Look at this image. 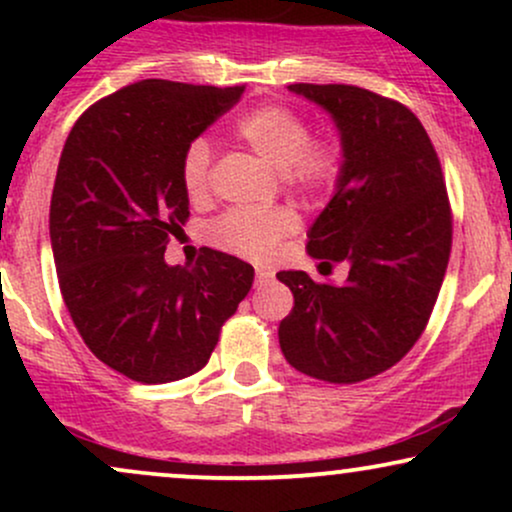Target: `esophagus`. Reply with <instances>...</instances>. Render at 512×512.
<instances>
[{
	"label": "esophagus",
	"instance_id": "esophagus-1",
	"mask_svg": "<svg viewBox=\"0 0 512 512\" xmlns=\"http://www.w3.org/2000/svg\"><path fill=\"white\" fill-rule=\"evenodd\" d=\"M272 279H274V272H272V269H257L255 284H264V281H272Z\"/></svg>",
	"mask_w": 512,
	"mask_h": 512
}]
</instances>
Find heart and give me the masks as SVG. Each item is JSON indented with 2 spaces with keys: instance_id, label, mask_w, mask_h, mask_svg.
I'll use <instances>...</instances> for the list:
<instances>
[{
  "instance_id": "obj_1",
  "label": "heart",
  "mask_w": 512,
  "mask_h": 512,
  "mask_svg": "<svg viewBox=\"0 0 512 512\" xmlns=\"http://www.w3.org/2000/svg\"><path fill=\"white\" fill-rule=\"evenodd\" d=\"M233 134L240 144L267 161L293 190L310 197L330 195L346 170L342 142L310 137V122L281 103L257 105L238 117ZM182 187L192 202H204L211 192V149L204 139L187 144L180 163ZM296 228L289 209H231L211 223V243L245 260H267L281 238Z\"/></svg>"
}]
</instances>
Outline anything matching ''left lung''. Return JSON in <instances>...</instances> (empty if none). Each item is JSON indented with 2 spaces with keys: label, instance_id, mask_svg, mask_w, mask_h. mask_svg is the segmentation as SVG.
I'll return each instance as SVG.
<instances>
[{
  "label": "left lung",
  "instance_id": "1",
  "mask_svg": "<svg viewBox=\"0 0 512 512\" xmlns=\"http://www.w3.org/2000/svg\"><path fill=\"white\" fill-rule=\"evenodd\" d=\"M332 115L344 178L308 231L310 257L346 262L344 284L279 272L293 293L281 320L286 361L310 378L354 385L385 373L426 330L452 248L443 170L407 105L346 84H291Z\"/></svg>",
  "mask_w": 512,
  "mask_h": 512
}]
</instances>
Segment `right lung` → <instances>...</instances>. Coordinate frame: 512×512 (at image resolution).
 <instances>
[{
    "mask_svg": "<svg viewBox=\"0 0 512 512\" xmlns=\"http://www.w3.org/2000/svg\"><path fill=\"white\" fill-rule=\"evenodd\" d=\"M243 91L137 81L93 103L64 142L50 202L60 291L93 356L129 380L173 383L207 366L255 279L211 248L192 267L163 260L190 216L182 154Z\"/></svg>",
    "mask_w": 512,
    "mask_h": 512,
    "instance_id": "1",
    "label": "right lung"
}]
</instances>
